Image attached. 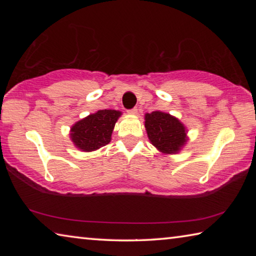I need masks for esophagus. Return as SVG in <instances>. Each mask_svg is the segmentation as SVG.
I'll list each match as a JSON object with an SVG mask.
<instances>
[{
  "label": "esophagus",
  "mask_w": 256,
  "mask_h": 256,
  "mask_svg": "<svg viewBox=\"0 0 256 256\" xmlns=\"http://www.w3.org/2000/svg\"><path fill=\"white\" fill-rule=\"evenodd\" d=\"M128 112L130 115H136L138 114V110H136V108H132V110H128Z\"/></svg>",
  "instance_id": "34e87169"
}]
</instances>
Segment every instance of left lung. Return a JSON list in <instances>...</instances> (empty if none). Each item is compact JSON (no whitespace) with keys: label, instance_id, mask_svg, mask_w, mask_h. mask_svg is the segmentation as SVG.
Listing matches in <instances>:
<instances>
[{"label":"left lung","instance_id":"8db88e82","mask_svg":"<svg viewBox=\"0 0 256 256\" xmlns=\"http://www.w3.org/2000/svg\"><path fill=\"white\" fill-rule=\"evenodd\" d=\"M144 128L152 146L164 154H175L188 141V128L170 112L154 110L144 115Z\"/></svg>","mask_w":256,"mask_h":256}]
</instances>
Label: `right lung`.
<instances>
[{"label":"right lung","instance_id":"add662e5","mask_svg":"<svg viewBox=\"0 0 256 256\" xmlns=\"http://www.w3.org/2000/svg\"><path fill=\"white\" fill-rule=\"evenodd\" d=\"M120 115L122 112L120 110H100L78 120L70 130L73 144L84 152H92L108 144Z\"/></svg>","mask_w":256,"mask_h":256}]
</instances>
